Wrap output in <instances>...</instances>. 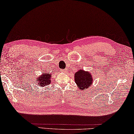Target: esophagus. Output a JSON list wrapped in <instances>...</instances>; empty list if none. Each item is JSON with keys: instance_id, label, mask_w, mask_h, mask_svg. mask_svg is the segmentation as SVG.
<instances>
[{"instance_id": "34e87169", "label": "esophagus", "mask_w": 134, "mask_h": 134, "mask_svg": "<svg viewBox=\"0 0 134 134\" xmlns=\"http://www.w3.org/2000/svg\"><path fill=\"white\" fill-rule=\"evenodd\" d=\"M62 71H63V72H65V71H66V70H63Z\"/></svg>"}]
</instances>
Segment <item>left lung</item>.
Returning a JSON list of instances; mask_svg holds the SVG:
<instances>
[{"label": "left lung", "instance_id": "8db88e82", "mask_svg": "<svg viewBox=\"0 0 134 134\" xmlns=\"http://www.w3.org/2000/svg\"><path fill=\"white\" fill-rule=\"evenodd\" d=\"M75 80L79 89L84 90L91 86L93 79L90 73L82 69L75 74Z\"/></svg>", "mask_w": 134, "mask_h": 134}]
</instances>
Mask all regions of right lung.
I'll list each match as a JSON object with an SVG mask.
<instances>
[{
    "label": "right lung",
    "mask_w": 134,
    "mask_h": 134,
    "mask_svg": "<svg viewBox=\"0 0 134 134\" xmlns=\"http://www.w3.org/2000/svg\"><path fill=\"white\" fill-rule=\"evenodd\" d=\"M51 75L49 73H46V74L43 73V74H42L40 77H37V82L38 84L42 87L48 85L51 83Z\"/></svg>",
    "instance_id": "add662e5"
}]
</instances>
